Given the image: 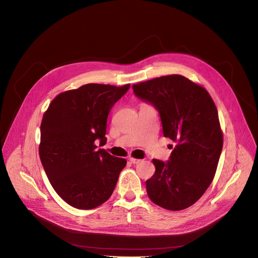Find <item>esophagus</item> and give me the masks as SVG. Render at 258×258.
<instances>
[{
	"label": "esophagus",
	"mask_w": 258,
	"mask_h": 258,
	"mask_svg": "<svg viewBox=\"0 0 258 258\" xmlns=\"http://www.w3.org/2000/svg\"><path fill=\"white\" fill-rule=\"evenodd\" d=\"M130 162L133 163V164H138L141 162V160H138V159H134V157H130Z\"/></svg>",
	"instance_id": "esophagus-1"
}]
</instances>
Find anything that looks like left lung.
I'll return each instance as SVG.
<instances>
[{
  "mask_svg": "<svg viewBox=\"0 0 258 258\" xmlns=\"http://www.w3.org/2000/svg\"><path fill=\"white\" fill-rule=\"evenodd\" d=\"M133 90L159 110L164 136L176 143L168 162L152 160L155 172L146 181L148 196L164 209H186L204 195L217 171L223 148L217 106L204 87L181 75L139 82Z\"/></svg>",
  "mask_w": 258,
  "mask_h": 258,
  "instance_id": "left-lung-1",
  "label": "left lung"
}]
</instances>
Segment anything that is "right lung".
Instances as JSON below:
<instances>
[{"mask_svg":"<svg viewBox=\"0 0 258 258\" xmlns=\"http://www.w3.org/2000/svg\"><path fill=\"white\" fill-rule=\"evenodd\" d=\"M130 85L88 84L56 95L40 124L39 157L64 202L88 210L109 199L126 160L97 150L105 145L107 118Z\"/></svg>","mask_w":258,"mask_h":258,"instance_id":"right-lung-1","label":"right lung"}]
</instances>
